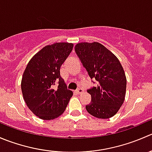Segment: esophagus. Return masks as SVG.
<instances>
[{"label": "esophagus", "instance_id": "34e87169", "mask_svg": "<svg viewBox=\"0 0 152 152\" xmlns=\"http://www.w3.org/2000/svg\"><path fill=\"white\" fill-rule=\"evenodd\" d=\"M83 91H84L83 88H82V87H79V88H78L77 90H76V93H77V94H80V93H82Z\"/></svg>", "mask_w": 152, "mask_h": 152}]
</instances>
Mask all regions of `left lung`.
I'll list each match as a JSON object with an SVG mask.
<instances>
[{
	"mask_svg": "<svg viewBox=\"0 0 152 152\" xmlns=\"http://www.w3.org/2000/svg\"><path fill=\"white\" fill-rule=\"evenodd\" d=\"M75 50L96 85L87 90L91 95V102L86 105V110L98 118L113 117L125 99L126 79L121 64L99 42L78 43Z\"/></svg>",
	"mask_w": 152,
	"mask_h": 152,
	"instance_id": "1",
	"label": "left lung"
}]
</instances>
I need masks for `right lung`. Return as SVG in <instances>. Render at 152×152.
<instances>
[{"instance_id": "right-lung-1", "label": "right lung", "mask_w": 152, "mask_h": 152, "mask_svg": "<svg viewBox=\"0 0 152 152\" xmlns=\"http://www.w3.org/2000/svg\"><path fill=\"white\" fill-rule=\"evenodd\" d=\"M73 45L56 42L41 49L32 57L23 75L21 90L31 111L43 120H52L64 113L73 92L60 75V67Z\"/></svg>"}]
</instances>
